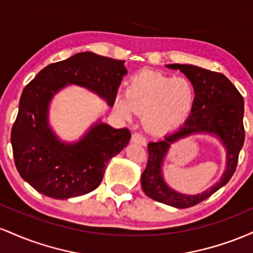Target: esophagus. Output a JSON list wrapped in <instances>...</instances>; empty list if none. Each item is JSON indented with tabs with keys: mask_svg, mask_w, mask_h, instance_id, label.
I'll list each match as a JSON object with an SVG mask.
<instances>
[{
	"mask_svg": "<svg viewBox=\"0 0 253 253\" xmlns=\"http://www.w3.org/2000/svg\"><path fill=\"white\" fill-rule=\"evenodd\" d=\"M132 141H134L135 144H139V145H145L146 144V138H145L144 134L136 132L132 135Z\"/></svg>",
	"mask_w": 253,
	"mask_h": 253,
	"instance_id": "esophagus-1",
	"label": "esophagus"
}]
</instances>
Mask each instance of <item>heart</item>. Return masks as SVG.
Masks as SVG:
<instances>
[{
  "mask_svg": "<svg viewBox=\"0 0 253 253\" xmlns=\"http://www.w3.org/2000/svg\"><path fill=\"white\" fill-rule=\"evenodd\" d=\"M195 100V89L187 77L143 72L133 77L126 96L117 101V109L129 118L136 110L144 114L147 128L164 130L188 117Z\"/></svg>",
  "mask_w": 253,
  "mask_h": 253,
  "instance_id": "heart-1",
  "label": "heart"
}]
</instances>
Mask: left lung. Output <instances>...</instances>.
<instances>
[{"instance_id": "8db88e82", "label": "left lung", "mask_w": 253, "mask_h": 253, "mask_svg": "<svg viewBox=\"0 0 253 253\" xmlns=\"http://www.w3.org/2000/svg\"><path fill=\"white\" fill-rule=\"evenodd\" d=\"M168 68L179 69L193 83L195 100L184 124L163 140L147 145L146 169L141 175V187L150 199L176 208H189L202 202L227 183L237 169L239 152L245 140L244 98L225 75L194 65L169 64ZM196 131L216 134L228 147V169L222 179L210 191L199 196H182L170 190L163 181L160 167L170 143Z\"/></svg>"}]
</instances>
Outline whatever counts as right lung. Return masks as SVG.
Wrapping results in <instances>:
<instances>
[{
    "label": "right lung",
    "instance_id": "1",
    "mask_svg": "<svg viewBox=\"0 0 253 253\" xmlns=\"http://www.w3.org/2000/svg\"><path fill=\"white\" fill-rule=\"evenodd\" d=\"M124 63L82 52L47 65L25 86L10 141L20 176L40 194L65 200L95 190L109 159L129 141L126 127L97 124L77 144L64 145L47 125L48 102L66 84L85 86L113 106L127 72Z\"/></svg>",
    "mask_w": 253,
    "mask_h": 253
}]
</instances>
